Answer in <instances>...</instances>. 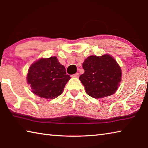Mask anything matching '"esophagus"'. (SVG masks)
Returning a JSON list of instances; mask_svg holds the SVG:
<instances>
[{
  "instance_id": "obj_1",
  "label": "esophagus",
  "mask_w": 148,
  "mask_h": 148,
  "mask_svg": "<svg viewBox=\"0 0 148 148\" xmlns=\"http://www.w3.org/2000/svg\"><path fill=\"white\" fill-rule=\"evenodd\" d=\"M79 73H76L72 76V77H79Z\"/></svg>"
}]
</instances>
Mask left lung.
Listing matches in <instances>:
<instances>
[{
  "label": "left lung",
  "mask_w": 148,
  "mask_h": 148,
  "mask_svg": "<svg viewBox=\"0 0 148 148\" xmlns=\"http://www.w3.org/2000/svg\"><path fill=\"white\" fill-rule=\"evenodd\" d=\"M84 74L79 79L86 93L94 98H102L116 92L122 79V70L109 54L90 56L83 63Z\"/></svg>",
  "instance_id": "8db88e82"
}]
</instances>
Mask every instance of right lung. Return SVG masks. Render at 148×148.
Wrapping results in <instances>:
<instances>
[{
  "instance_id": "obj_1",
  "label": "right lung",
  "mask_w": 148,
  "mask_h": 148,
  "mask_svg": "<svg viewBox=\"0 0 148 148\" xmlns=\"http://www.w3.org/2000/svg\"><path fill=\"white\" fill-rule=\"evenodd\" d=\"M26 79L34 95L46 99H54L62 94L71 77L66 74L65 66L53 56L41 58L32 63Z\"/></svg>"
}]
</instances>
